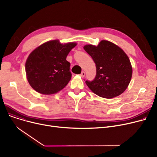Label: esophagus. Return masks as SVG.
Returning a JSON list of instances; mask_svg holds the SVG:
<instances>
[{
    "instance_id": "esophagus-1",
    "label": "esophagus",
    "mask_w": 157,
    "mask_h": 157,
    "mask_svg": "<svg viewBox=\"0 0 157 157\" xmlns=\"http://www.w3.org/2000/svg\"><path fill=\"white\" fill-rule=\"evenodd\" d=\"M80 76H81L82 78L85 77V72L84 71H82V72H81V73L80 74Z\"/></svg>"
}]
</instances>
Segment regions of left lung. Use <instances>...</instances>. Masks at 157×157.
<instances>
[{
  "instance_id": "1",
  "label": "left lung",
  "mask_w": 157,
  "mask_h": 157,
  "mask_svg": "<svg viewBox=\"0 0 157 157\" xmlns=\"http://www.w3.org/2000/svg\"><path fill=\"white\" fill-rule=\"evenodd\" d=\"M83 48L96 66L94 79L85 81L88 88L103 98H111L121 95L128 87L132 75V68L126 53L116 44L105 40L97 46L88 44Z\"/></svg>"
}]
</instances>
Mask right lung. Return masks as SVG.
I'll return each instance as SVG.
<instances>
[{"mask_svg": "<svg viewBox=\"0 0 157 157\" xmlns=\"http://www.w3.org/2000/svg\"><path fill=\"white\" fill-rule=\"evenodd\" d=\"M76 44H62L59 40H53L35 49L25 63L27 78L32 88L40 94L51 95L65 87L72 76L71 63L66 58Z\"/></svg>", "mask_w": 157, "mask_h": 157, "instance_id": "1", "label": "right lung"}]
</instances>
